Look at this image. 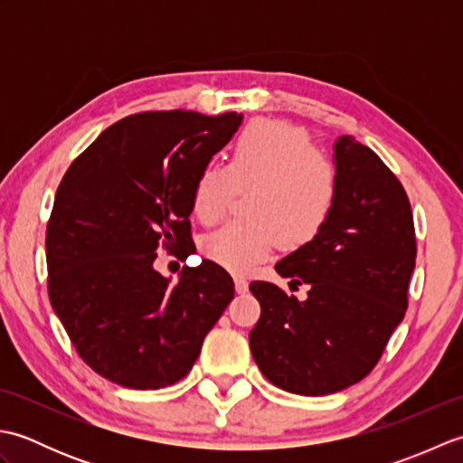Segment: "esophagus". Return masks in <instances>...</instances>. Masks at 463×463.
Listing matches in <instances>:
<instances>
[{
    "label": "esophagus",
    "mask_w": 463,
    "mask_h": 463,
    "mask_svg": "<svg viewBox=\"0 0 463 463\" xmlns=\"http://www.w3.org/2000/svg\"><path fill=\"white\" fill-rule=\"evenodd\" d=\"M234 288H237L239 294H244L249 290V282L244 277H234Z\"/></svg>",
    "instance_id": "esophagus-1"
}]
</instances>
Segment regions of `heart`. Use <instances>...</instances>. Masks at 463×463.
I'll list each match as a JSON object with an SVG mask.
<instances>
[{"mask_svg": "<svg viewBox=\"0 0 463 463\" xmlns=\"http://www.w3.org/2000/svg\"><path fill=\"white\" fill-rule=\"evenodd\" d=\"M250 191L249 221H234L204 239V252L231 272H247L277 247H307L328 224L338 203V175L314 151L302 127L260 119L232 146L231 165L209 163L194 181L193 211L216 222L237 193Z\"/></svg>", "mask_w": 463, "mask_h": 463, "instance_id": "obj_1", "label": "heart"}]
</instances>
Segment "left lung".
Masks as SVG:
<instances>
[{"label": "left lung", "instance_id": "8db88e82", "mask_svg": "<svg viewBox=\"0 0 463 463\" xmlns=\"http://www.w3.org/2000/svg\"><path fill=\"white\" fill-rule=\"evenodd\" d=\"M338 203L328 224L277 267L308 298L254 280L260 318L249 334L264 378L292 394L326 396L366 378L408 308L416 267L414 216L404 186L370 146L334 143ZM290 282V284H292Z\"/></svg>", "mask_w": 463, "mask_h": 463}]
</instances>
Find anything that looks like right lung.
I'll return each mask as SVG.
<instances>
[{"label": "right lung", "instance_id": "1", "mask_svg": "<svg viewBox=\"0 0 463 463\" xmlns=\"http://www.w3.org/2000/svg\"><path fill=\"white\" fill-rule=\"evenodd\" d=\"M239 113L146 111L113 123L69 166L47 222V292L81 360L133 390L179 382L234 298L213 260L171 284L156 249L193 252L194 181Z\"/></svg>", "mask_w": 463, "mask_h": 463}]
</instances>
